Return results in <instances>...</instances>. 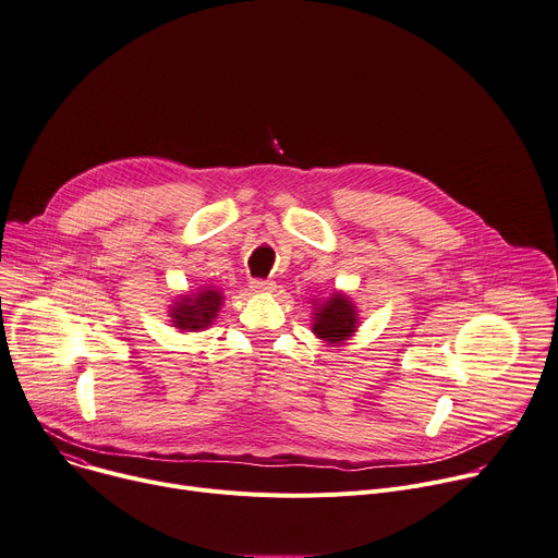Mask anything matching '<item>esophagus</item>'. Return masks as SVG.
Masks as SVG:
<instances>
[{"mask_svg":"<svg viewBox=\"0 0 558 558\" xmlns=\"http://www.w3.org/2000/svg\"><path fill=\"white\" fill-rule=\"evenodd\" d=\"M250 288L256 290V292H272L277 288V283L270 281V279H252Z\"/></svg>","mask_w":558,"mask_h":558,"instance_id":"34e87169","label":"esophagus"}]
</instances>
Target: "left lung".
<instances>
[{
    "label": "left lung",
    "mask_w": 558,
    "mask_h": 558,
    "mask_svg": "<svg viewBox=\"0 0 558 558\" xmlns=\"http://www.w3.org/2000/svg\"><path fill=\"white\" fill-rule=\"evenodd\" d=\"M357 315L353 304L344 294H332V299L315 313V328L313 332L326 341H344L355 332Z\"/></svg>",
    "instance_id": "obj_1"
}]
</instances>
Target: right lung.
Returning <instances> with one entry per match:
<instances>
[{"label":"right lung","mask_w":558,"mask_h":558,"mask_svg":"<svg viewBox=\"0 0 558 558\" xmlns=\"http://www.w3.org/2000/svg\"><path fill=\"white\" fill-rule=\"evenodd\" d=\"M221 299L223 294L219 290H201L198 294L185 296L183 302H177V306L171 308V319H174V326H179L181 330L207 328L219 313Z\"/></svg>","instance_id":"1"}]
</instances>
